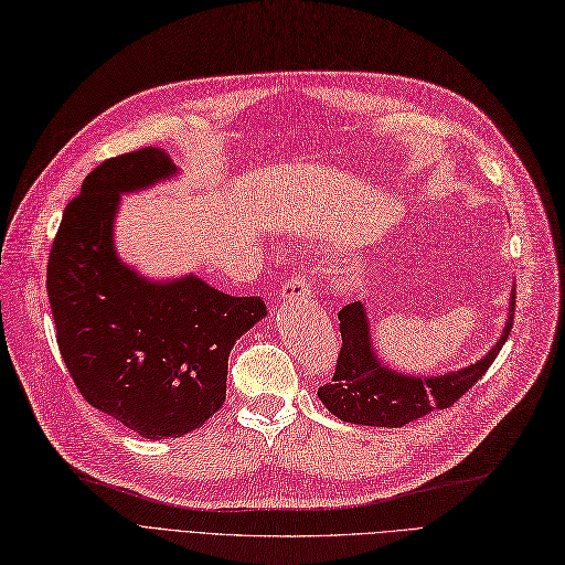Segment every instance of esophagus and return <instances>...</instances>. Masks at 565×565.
I'll list each match as a JSON object with an SVG mask.
<instances>
[{"instance_id": "1", "label": "esophagus", "mask_w": 565, "mask_h": 565, "mask_svg": "<svg viewBox=\"0 0 565 565\" xmlns=\"http://www.w3.org/2000/svg\"><path fill=\"white\" fill-rule=\"evenodd\" d=\"M309 296V284L307 277L302 271H294V275L288 277L286 286L281 288V298L286 300H296V298H307Z\"/></svg>"}]
</instances>
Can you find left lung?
Here are the masks:
<instances>
[{
	"mask_svg": "<svg viewBox=\"0 0 565 565\" xmlns=\"http://www.w3.org/2000/svg\"><path fill=\"white\" fill-rule=\"evenodd\" d=\"M342 349L332 382L319 388V398L330 414L347 424L401 428L422 419L433 409L451 407L468 388H472L503 349L514 321V290L505 328L487 356L461 370L433 374H405L384 365L374 351L370 319L363 302H351L340 309Z\"/></svg>",
	"mask_w": 565,
	"mask_h": 565,
	"instance_id": "8db88e82",
	"label": "left lung"
}]
</instances>
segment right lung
I'll return each mask as SVG.
<instances>
[{"instance_id":"1","label":"right lung","mask_w":565,"mask_h":565,"mask_svg":"<svg viewBox=\"0 0 565 565\" xmlns=\"http://www.w3.org/2000/svg\"><path fill=\"white\" fill-rule=\"evenodd\" d=\"M177 174L153 146L104 160L62 214L46 271L57 347L76 388L146 440L181 437L221 409L230 351L267 317L260 298L227 296L193 271L153 281L118 258L120 195Z\"/></svg>"}]
</instances>
